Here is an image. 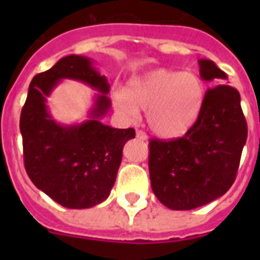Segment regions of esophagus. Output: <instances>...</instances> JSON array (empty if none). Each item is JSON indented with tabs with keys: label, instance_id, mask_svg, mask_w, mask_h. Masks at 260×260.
<instances>
[{
	"label": "esophagus",
	"instance_id": "esophagus-1",
	"mask_svg": "<svg viewBox=\"0 0 260 260\" xmlns=\"http://www.w3.org/2000/svg\"><path fill=\"white\" fill-rule=\"evenodd\" d=\"M136 138L140 139V140H144V142L148 140V136H147L146 132H143V131H136Z\"/></svg>",
	"mask_w": 260,
	"mask_h": 260
}]
</instances>
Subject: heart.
I'll use <instances>...</instances> for the list:
<instances>
[{
	"label": "heart",
	"instance_id": "1",
	"mask_svg": "<svg viewBox=\"0 0 260 260\" xmlns=\"http://www.w3.org/2000/svg\"><path fill=\"white\" fill-rule=\"evenodd\" d=\"M205 98L204 83L194 73L156 70L131 81L129 90L116 89L113 104L128 120L147 110L151 131L163 138H179L197 122Z\"/></svg>",
	"mask_w": 260,
	"mask_h": 260
}]
</instances>
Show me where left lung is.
Returning a JSON list of instances; mask_svg holds the SVG:
<instances>
[{
    "mask_svg": "<svg viewBox=\"0 0 260 260\" xmlns=\"http://www.w3.org/2000/svg\"><path fill=\"white\" fill-rule=\"evenodd\" d=\"M198 66L202 81L228 79L209 59H198ZM246 142L238 90L228 85L208 89L200 117L183 138L150 142L152 191L171 210H190L217 200L235 182Z\"/></svg>",
    "mask_w": 260,
    "mask_h": 260,
    "instance_id": "obj_1",
    "label": "left lung"
}]
</instances>
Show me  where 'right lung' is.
I'll use <instances>...</instances> for the list:
<instances>
[{
    "label": "right lung",
    "instance_id": "1",
    "mask_svg": "<svg viewBox=\"0 0 260 260\" xmlns=\"http://www.w3.org/2000/svg\"><path fill=\"white\" fill-rule=\"evenodd\" d=\"M63 79L82 82L98 91L88 120L60 124L48 109V97ZM110 85L81 55L59 59L50 70L35 75L21 110L20 131L24 165L34 185L69 209H86L109 197L122 148L135 138L134 128L117 129L101 122L112 102Z\"/></svg>",
    "mask_w": 260,
    "mask_h": 260
}]
</instances>
